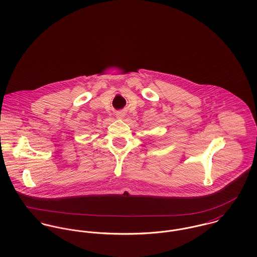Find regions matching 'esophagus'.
<instances>
[{
  "mask_svg": "<svg viewBox=\"0 0 257 257\" xmlns=\"http://www.w3.org/2000/svg\"><path fill=\"white\" fill-rule=\"evenodd\" d=\"M116 116H117L118 118H122V117L124 116V113H123L122 111H117V112H116Z\"/></svg>",
  "mask_w": 257,
  "mask_h": 257,
  "instance_id": "esophagus-1",
  "label": "esophagus"
}]
</instances>
